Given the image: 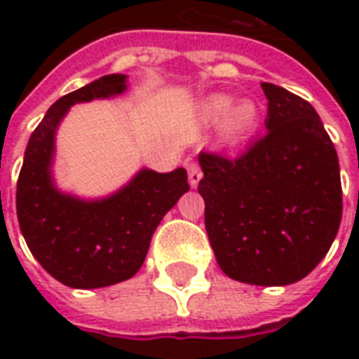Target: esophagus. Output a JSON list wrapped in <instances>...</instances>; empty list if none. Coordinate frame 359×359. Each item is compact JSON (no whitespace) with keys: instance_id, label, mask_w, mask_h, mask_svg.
Masks as SVG:
<instances>
[{"instance_id":"34e87169","label":"esophagus","mask_w":359,"mask_h":359,"mask_svg":"<svg viewBox=\"0 0 359 359\" xmlns=\"http://www.w3.org/2000/svg\"><path fill=\"white\" fill-rule=\"evenodd\" d=\"M187 169H188V182H190V187L198 188L200 180H202V169H200V165L194 163V161H188Z\"/></svg>"}]
</instances>
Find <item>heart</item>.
Masks as SVG:
<instances>
[{
    "mask_svg": "<svg viewBox=\"0 0 359 359\" xmlns=\"http://www.w3.org/2000/svg\"><path fill=\"white\" fill-rule=\"evenodd\" d=\"M203 115L210 121H219L223 118L221 133L226 140H238L244 134L250 133L257 123L259 111L254 100H242L234 103L233 97L226 94L211 95L203 105Z\"/></svg>",
    "mask_w": 359,
    "mask_h": 359,
    "instance_id": "b5f03b06",
    "label": "heart"
}]
</instances>
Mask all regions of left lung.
<instances>
[{
    "instance_id": "left-lung-1",
    "label": "left lung",
    "mask_w": 359,
    "mask_h": 359,
    "mask_svg": "<svg viewBox=\"0 0 359 359\" xmlns=\"http://www.w3.org/2000/svg\"><path fill=\"white\" fill-rule=\"evenodd\" d=\"M267 133L242 156H198L205 231L226 277L257 286L300 280L327 256L342 219L337 149L300 95L262 82Z\"/></svg>"
}]
</instances>
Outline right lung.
I'll return each instance as SVG.
<instances>
[{"instance_id": "1", "label": "right lung", "mask_w": 359, "mask_h": 359, "mask_svg": "<svg viewBox=\"0 0 359 359\" xmlns=\"http://www.w3.org/2000/svg\"><path fill=\"white\" fill-rule=\"evenodd\" d=\"M125 90L126 74H107L59 97L25 151L17 180L20 233L38 264L71 288H102L134 277L163 215L190 190L182 167L171 172L140 169L121 190L95 200L55 187V133L67 111Z\"/></svg>"}]
</instances>
